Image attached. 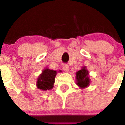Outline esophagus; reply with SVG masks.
I'll return each instance as SVG.
<instances>
[{"instance_id": "1", "label": "esophagus", "mask_w": 125, "mask_h": 125, "mask_svg": "<svg viewBox=\"0 0 125 125\" xmlns=\"http://www.w3.org/2000/svg\"><path fill=\"white\" fill-rule=\"evenodd\" d=\"M62 68H63V69L65 72L68 73V71H69V66H68V64H64L63 66H62Z\"/></svg>"}]
</instances>
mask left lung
<instances>
[{
	"label": "left lung",
	"instance_id": "obj_1",
	"mask_svg": "<svg viewBox=\"0 0 125 125\" xmlns=\"http://www.w3.org/2000/svg\"><path fill=\"white\" fill-rule=\"evenodd\" d=\"M89 71L87 70L86 66H83L81 69L78 71L76 73V84L81 89L86 88L89 86L91 79H89Z\"/></svg>",
	"mask_w": 125,
	"mask_h": 125
}]
</instances>
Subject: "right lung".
<instances>
[{
  "mask_svg": "<svg viewBox=\"0 0 125 125\" xmlns=\"http://www.w3.org/2000/svg\"><path fill=\"white\" fill-rule=\"evenodd\" d=\"M58 72H61V71ZM57 73V71H54L47 68H44L37 78L36 82L37 88L42 91H47L52 89Z\"/></svg>",
  "mask_w": 125,
  "mask_h": 125,
  "instance_id": "right-lung-1",
  "label": "right lung"
}]
</instances>
